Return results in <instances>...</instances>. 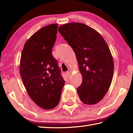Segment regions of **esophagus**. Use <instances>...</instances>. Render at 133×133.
<instances>
[{
	"label": "esophagus",
	"mask_w": 133,
	"mask_h": 133,
	"mask_svg": "<svg viewBox=\"0 0 133 133\" xmlns=\"http://www.w3.org/2000/svg\"><path fill=\"white\" fill-rule=\"evenodd\" d=\"M66 75H67V77L69 78L70 76H71V71H67L66 72Z\"/></svg>",
	"instance_id": "obj_1"
}]
</instances>
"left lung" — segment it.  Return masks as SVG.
Masks as SVG:
<instances>
[{"label":"left lung","mask_w":133,"mask_h":133,"mask_svg":"<svg viewBox=\"0 0 133 133\" xmlns=\"http://www.w3.org/2000/svg\"><path fill=\"white\" fill-rule=\"evenodd\" d=\"M58 31L76 55L82 82L77 88L80 100L93 105L103 99L111 84L112 56L100 34L84 23L72 22L60 26Z\"/></svg>","instance_id":"left-lung-1"}]
</instances>
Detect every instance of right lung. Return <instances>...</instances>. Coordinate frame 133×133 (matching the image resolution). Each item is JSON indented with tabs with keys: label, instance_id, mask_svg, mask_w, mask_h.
<instances>
[{
	"label": "right lung",
	"instance_id": "1",
	"mask_svg": "<svg viewBox=\"0 0 133 133\" xmlns=\"http://www.w3.org/2000/svg\"><path fill=\"white\" fill-rule=\"evenodd\" d=\"M57 28L58 24L49 25L31 36L23 46L20 60V74L28 94L45 110L58 105L65 83L52 55Z\"/></svg>",
	"mask_w": 133,
	"mask_h": 133
}]
</instances>
